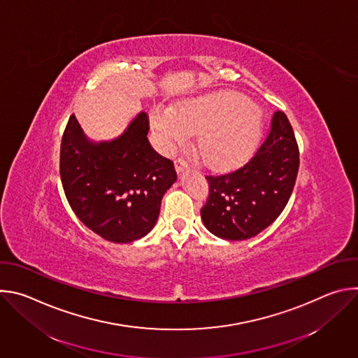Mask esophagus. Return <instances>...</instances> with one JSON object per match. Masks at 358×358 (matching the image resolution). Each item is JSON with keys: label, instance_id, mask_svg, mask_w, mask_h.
Returning a JSON list of instances; mask_svg holds the SVG:
<instances>
[{"label": "esophagus", "instance_id": "1", "mask_svg": "<svg viewBox=\"0 0 358 358\" xmlns=\"http://www.w3.org/2000/svg\"><path fill=\"white\" fill-rule=\"evenodd\" d=\"M174 164H176V170L178 173H181V171H184V170H187L189 167V163L185 159H182V157H178Z\"/></svg>", "mask_w": 358, "mask_h": 358}]
</instances>
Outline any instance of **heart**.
<instances>
[{
  "label": "heart",
  "mask_w": 358,
  "mask_h": 358,
  "mask_svg": "<svg viewBox=\"0 0 358 358\" xmlns=\"http://www.w3.org/2000/svg\"><path fill=\"white\" fill-rule=\"evenodd\" d=\"M151 122L167 144L201 134L199 152L208 166L229 169L242 163L261 134V112L235 93H210L189 99L174 112L157 109Z\"/></svg>",
  "instance_id": "heart-1"
}]
</instances>
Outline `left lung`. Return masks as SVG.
Here are the masks:
<instances>
[{
  "instance_id": "8db88e82",
  "label": "left lung",
  "mask_w": 358,
  "mask_h": 358,
  "mask_svg": "<svg viewBox=\"0 0 358 358\" xmlns=\"http://www.w3.org/2000/svg\"><path fill=\"white\" fill-rule=\"evenodd\" d=\"M299 163L294 131L286 115L278 110L266 137L248 163L231 173L206 176L208 196L201 208L203 225L228 241L258 235L286 207Z\"/></svg>"
}]
</instances>
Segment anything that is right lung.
<instances>
[{"label":"right lung","mask_w":358,"mask_h":358,"mask_svg":"<svg viewBox=\"0 0 358 358\" xmlns=\"http://www.w3.org/2000/svg\"><path fill=\"white\" fill-rule=\"evenodd\" d=\"M144 112L116 140L93 144L72 115L61 144L62 187L76 217L106 241L126 243L156 225L174 164L151 147Z\"/></svg>","instance_id":"right-lung-1"}]
</instances>
